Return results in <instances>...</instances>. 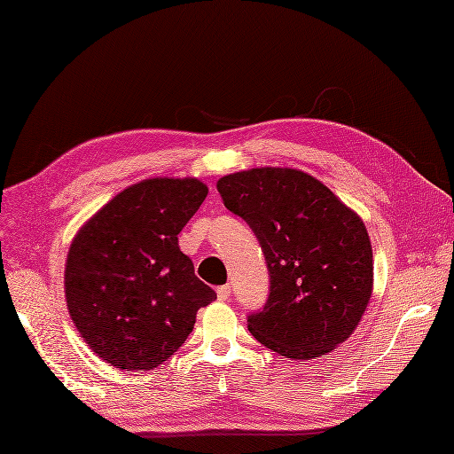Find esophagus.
I'll use <instances>...</instances> for the list:
<instances>
[{
	"instance_id": "1",
	"label": "esophagus",
	"mask_w": 454,
	"mask_h": 454,
	"mask_svg": "<svg viewBox=\"0 0 454 454\" xmlns=\"http://www.w3.org/2000/svg\"><path fill=\"white\" fill-rule=\"evenodd\" d=\"M230 293H232V291H230V286H228V285H222V286H218V288H216V296H218V301H228V298H230Z\"/></svg>"
}]
</instances>
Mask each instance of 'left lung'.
I'll return each instance as SVG.
<instances>
[{
  "mask_svg": "<svg viewBox=\"0 0 454 454\" xmlns=\"http://www.w3.org/2000/svg\"><path fill=\"white\" fill-rule=\"evenodd\" d=\"M216 189L254 230L271 277L267 304L247 317V330L286 359L333 351L356 330L372 294V247L361 216L293 168L236 171Z\"/></svg>",
  "mask_w": 454,
  "mask_h": 454,
  "instance_id": "obj_1",
  "label": "left lung"
}]
</instances>
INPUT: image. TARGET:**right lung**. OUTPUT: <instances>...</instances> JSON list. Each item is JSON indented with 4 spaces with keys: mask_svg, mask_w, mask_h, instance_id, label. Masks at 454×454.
<instances>
[{
    "mask_svg": "<svg viewBox=\"0 0 454 454\" xmlns=\"http://www.w3.org/2000/svg\"><path fill=\"white\" fill-rule=\"evenodd\" d=\"M208 187L152 177L121 191L74 236L64 269L67 312L90 349L121 371H152L192 332L216 293L195 275L177 234Z\"/></svg>",
    "mask_w": 454,
    "mask_h": 454,
    "instance_id": "right-lung-1",
    "label": "right lung"
}]
</instances>
